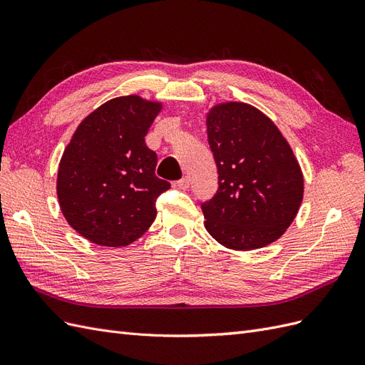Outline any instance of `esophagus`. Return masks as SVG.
Wrapping results in <instances>:
<instances>
[{"instance_id": "1", "label": "esophagus", "mask_w": 365, "mask_h": 365, "mask_svg": "<svg viewBox=\"0 0 365 365\" xmlns=\"http://www.w3.org/2000/svg\"><path fill=\"white\" fill-rule=\"evenodd\" d=\"M176 187H178V189H182V190L189 189V187H190V180L187 178V176H184V178H181L180 181H176Z\"/></svg>"}]
</instances>
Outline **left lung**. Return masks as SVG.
I'll return each mask as SVG.
<instances>
[{"mask_svg":"<svg viewBox=\"0 0 365 365\" xmlns=\"http://www.w3.org/2000/svg\"><path fill=\"white\" fill-rule=\"evenodd\" d=\"M217 190L201 204L219 244L247 251L277 240L303 200V175L288 141L251 105H217L207 117Z\"/></svg>","mask_w":365,"mask_h":365,"instance_id":"1","label":"left lung"}]
</instances>
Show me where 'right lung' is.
I'll use <instances>...</instances> for the list:
<instances>
[{
  "label": "right lung",
  "instance_id": "add662e5",
  "mask_svg": "<svg viewBox=\"0 0 365 365\" xmlns=\"http://www.w3.org/2000/svg\"><path fill=\"white\" fill-rule=\"evenodd\" d=\"M161 105L117 97L76 129L58 172V197L68 224L103 247H125L157 217V197L170 182L155 175L157 153L145 137Z\"/></svg>",
  "mask_w": 365,
  "mask_h": 365
}]
</instances>
